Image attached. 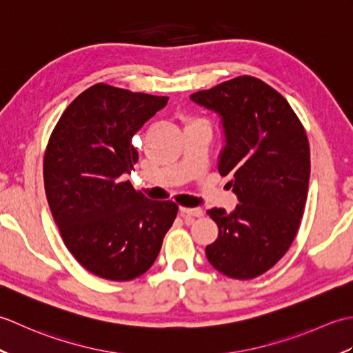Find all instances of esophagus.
<instances>
[{
    "label": "esophagus",
    "mask_w": 353,
    "mask_h": 353,
    "mask_svg": "<svg viewBox=\"0 0 353 353\" xmlns=\"http://www.w3.org/2000/svg\"><path fill=\"white\" fill-rule=\"evenodd\" d=\"M179 211L183 216H203V209L201 208H181Z\"/></svg>",
    "instance_id": "34e87169"
}]
</instances>
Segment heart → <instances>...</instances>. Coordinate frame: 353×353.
Returning <instances> with one entry per match:
<instances>
[{
  "label": "heart",
  "mask_w": 353,
  "mask_h": 353,
  "mask_svg": "<svg viewBox=\"0 0 353 353\" xmlns=\"http://www.w3.org/2000/svg\"><path fill=\"white\" fill-rule=\"evenodd\" d=\"M194 123H203V121H191V124H194Z\"/></svg>",
  "instance_id": "1"
}]
</instances>
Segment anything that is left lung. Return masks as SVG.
Returning <instances> with one entry per match:
<instances>
[{"label":"left lung","instance_id":"8db88e82","mask_svg":"<svg viewBox=\"0 0 353 353\" xmlns=\"http://www.w3.org/2000/svg\"><path fill=\"white\" fill-rule=\"evenodd\" d=\"M220 118L221 176L239 205L212 208L219 238L206 245L214 268L232 279H253L279 261L294 239L308 196L310 144L288 101L259 79L224 81L190 95Z\"/></svg>","mask_w":353,"mask_h":353}]
</instances>
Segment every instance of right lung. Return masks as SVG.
I'll use <instances>...</instances> for the list:
<instances>
[{
	"mask_svg": "<svg viewBox=\"0 0 353 353\" xmlns=\"http://www.w3.org/2000/svg\"><path fill=\"white\" fill-rule=\"evenodd\" d=\"M167 101L94 85L66 108L50 137L43 183L52 216L72 256L103 279L144 274L177 215L176 203L150 200L123 182L138 162L133 134Z\"/></svg>",
	"mask_w": 353,
	"mask_h": 353,
	"instance_id": "right-lung-1",
	"label": "right lung"
}]
</instances>
